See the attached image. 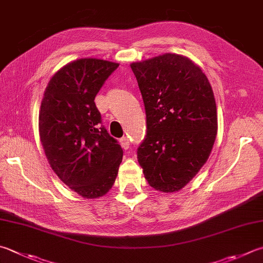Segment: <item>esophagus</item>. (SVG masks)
I'll return each instance as SVG.
<instances>
[{
  "label": "esophagus",
  "mask_w": 263,
  "mask_h": 263,
  "mask_svg": "<svg viewBox=\"0 0 263 263\" xmlns=\"http://www.w3.org/2000/svg\"><path fill=\"white\" fill-rule=\"evenodd\" d=\"M120 142H121L122 146L125 147V148H128V147H129V140H128V137H127V136H123V137H121Z\"/></svg>",
  "instance_id": "obj_1"
}]
</instances>
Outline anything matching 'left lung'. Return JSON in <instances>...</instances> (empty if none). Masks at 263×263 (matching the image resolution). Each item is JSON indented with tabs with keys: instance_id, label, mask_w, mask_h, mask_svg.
Wrapping results in <instances>:
<instances>
[{
	"instance_id": "left-lung-1",
	"label": "left lung",
	"mask_w": 263,
	"mask_h": 263,
	"mask_svg": "<svg viewBox=\"0 0 263 263\" xmlns=\"http://www.w3.org/2000/svg\"><path fill=\"white\" fill-rule=\"evenodd\" d=\"M146 115L137 159L156 190L184 187L209 159L217 133L216 104L209 79L182 54L132 63Z\"/></svg>"
}]
</instances>
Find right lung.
Here are the masks:
<instances>
[{
	"label": "right lung",
	"instance_id": "obj_1",
	"mask_svg": "<svg viewBox=\"0 0 263 263\" xmlns=\"http://www.w3.org/2000/svg\"><path fill=\"white\" fill-rule=\"evenodd\" d=\"M119 64L96 58L68 63L53 74L39 113L40 140L52 171L83 198L115 184L123 151L102 126L95 97Z\"/></svg>",
	"mask_w": 263,
	"mask_h": 263
}]
</instances>
